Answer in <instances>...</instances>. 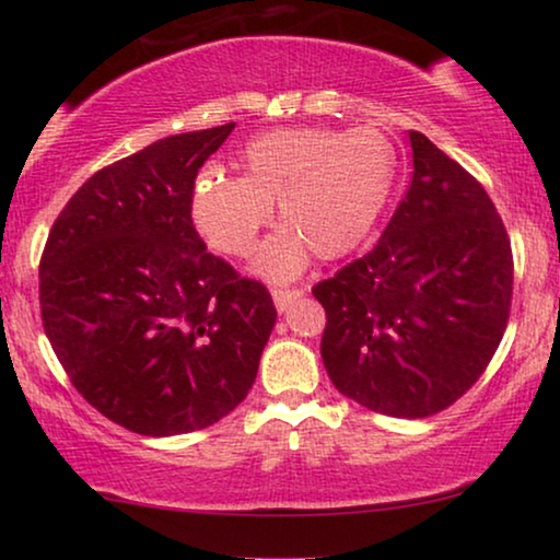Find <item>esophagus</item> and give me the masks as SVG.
Segmentation results:
<instances>
[{
    "label": "esophagus",
    "mask_w": 560,
    "mask_h": 560,
    "mask_svg": "<svg viewBox=\"0 0 560 560\" xmlns=\"http://www.w3.org/2000/svg\"><path fill=\"white\" fill-rule=\"evenodd\" d=\"M301 298H303V290H282V288H275V290H272L275 308H278L280 313L288 311L290 305H293L295 301H301Z\"/></svg>",
    "instance_id": "34e87169"
}]
</instances>
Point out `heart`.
I'll list each match as a JSON object with an SVG mask.
<instances>
[{
    "instance_id": "obj_1",
    "label": "heart",
    "mask_w": 560,
    "mask_h": 560,
    "mask_svg": "<svg viewBox=\"0 0 560 560\" xmlns=\"http://www.w3.org/2000/svg\"><path fill=\"white\" fill-rule=\"evenodd\" d=\"M244 178L209 171L196 180L194 221L213 249L247 257L278 201L285 221L255 267L270 280H293L311 252L339 259L377 224L397 178V152L372 127L272 129L242 152Z\"/></svg>"
}]
</instances>
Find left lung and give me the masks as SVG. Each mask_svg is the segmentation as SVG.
<instances>
[{"label":"left lung","instance_id":"obj_1","mask_svg":"<svg viewBox=\"0 0 560 560\" xmlns=\"http://www.w3.org/2000/svg\"><path fill=\"white\" fill-rule=\"evenodd\" d=\"M412 180L380 242L320 280V357L341 395L393 418L454 405L510 318L512 247L481 183L410 132Z\"/></svg>","mask_w":560,"mask_h":560}]
</instances>
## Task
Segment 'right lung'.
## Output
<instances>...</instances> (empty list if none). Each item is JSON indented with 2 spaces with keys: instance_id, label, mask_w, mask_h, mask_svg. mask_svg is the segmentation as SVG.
Returning a JSON list of instances; mask_svg holds the SVG:
<instances>
[{
  "instance_id": "add662e5",
  "label": "right lung",
  "mask_w": 560,
  "mask_h": 560,
  "mask_svg": "<svg viewBox=\"0 0 560 560\" xmlns=\"http://www.w3.org/2000/svg\"><path fill=\"white\" fill-rule=\"evenodd\" d=\"M232 129L165 137L102 167L45 242V336L83 400L132 433L229 416L278 318L262 282L206 252L190 219L196 175Z\"/></svg>"
}]
</instances>
